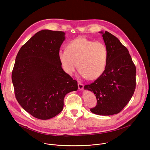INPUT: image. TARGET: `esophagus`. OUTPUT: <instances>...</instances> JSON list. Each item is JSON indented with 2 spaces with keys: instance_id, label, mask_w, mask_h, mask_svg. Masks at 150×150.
Wrapping results in <instances>:
<instances>
[{
  "instance_id": "1",
  "label": "esophagus",
  "mask_w": 150,
  "mask_h": 150,
  "mask_svg": "<svg viewBox=\"0 0 150 150\" xmlns=\"http://www.w3.org/2000/svg\"><path fill=\"white\" fill-rule=\"evenodd\" d=\"M78 89L79 90H82L83 88V84H82L81 82H78Z\"/></svg>"
}]
</instances>
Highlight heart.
<instances>
[{"instance_id":"1","label":"heart","mask_w":150,"mask_h":150,"mask_svg":"<svg viewBox=\"0 0 150 150\" xmlns=\"http://www.w3.org/2000/svg\"><path fill=\"white\" fill-rule=\"evenodd\" d=\"M63 71L72 75L76 68L83 78L96 79L105 71L108 61V50L103 42L93 41L79 37L69 41L66 50L58 52Z\"/></svg>"}]
</instances>
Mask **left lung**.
Returning a JSON list of instances; mask_svg holds the SVG:
<instances>
[{
	"label": "left lung",
	"instance_id": "left-lung-1",
	"mask_svg": "<svg viewBox=\"0 0 150 150\" xmlns=\"http://www.w3.org/2000/svg\"><path fill=\"white\" fill-rule=\"evenodd\" d=\"M108 50L104 72L84 89L93 92L97 104L90 111L110 116L119 113L132 98L136 86V68L129 51L115 35L100 31Z\"/></svg>",
	"mask_w": 150,
	"mask_h": 150
}]
</instances>
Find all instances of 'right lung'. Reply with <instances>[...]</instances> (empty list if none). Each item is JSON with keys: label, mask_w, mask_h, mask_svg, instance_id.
Wrapping results in <instances>:
<instances>
[{"label": "right lung", "mask_w": 150, "mask_h": 150, "mask_svg": "<svg viewBox=\"0 0 150 150\" xmlns=\"http://www.w3.org/2000/svg\"><path fill=\"white\" fill-rule=\"evenodd\" d=\"M65 35L63 31H40L21 47L15 59L12 81L16 98L39 119L57 115L65 96L78 90L77 81L63 70L58 57Z\"/></svg>", "instance_id": "1"}]
</instances>
